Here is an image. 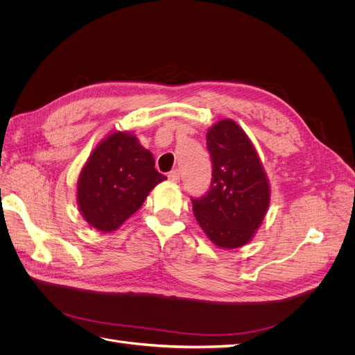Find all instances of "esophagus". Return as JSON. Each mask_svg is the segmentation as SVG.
I'll return each instance as SVG.
<instances>
[{
  "instance_id": "obj_1",
  "label": "esophagus",
  "mask_w": 355,
  "mask_h": 355,
  "mask_svg": "<svg viewBox=\"0 0 355 355\" xmlns=\"http://www.w3.org/2000/svg\"><path fill=\"white\" fill-rule=\"evenodd\" d=\"M167 178H168V180H170V182H175V184H176V182H179V179H180L179 170H171L170 173L167 175Z\"/></svg>"
}]
</instances>
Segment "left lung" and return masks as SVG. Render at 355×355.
I'll return each mask as SVG.
<instances>
[{
  "label": "left lung",
  "mask_w": 355,
  "mask_h": 355,
  "mask_svg": "<svg viewBox=\"0 0 355 355\" xmlns=\"http://www.w3.org/2000/svg\"><path fill=\"white\" fill-rule=\"evenodd\" d=\"M206 139L211 184L206 196L192 198V211L213 244L237 249L261 227L270 207V180L249 136L235 121H218Z\"/></svg>",
  "instance_id": "1"
}]
</instances>
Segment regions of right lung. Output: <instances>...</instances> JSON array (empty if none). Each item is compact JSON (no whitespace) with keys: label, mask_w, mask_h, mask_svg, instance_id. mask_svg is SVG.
<instances>
[{"label":"right lung","mask_w":355,"mask_h":355,"mask_svg":"<svg viewBox=\"0 0 355 355\" xmlns=\"http://www.w3.org/2000/svg\"><path fill=\"white\" fill-rule=\"evenodd\" d=\"M153 154L130 132H114L93 149L77 182V204L84 220L112 232L142 207L159 182Z\"/></svg>","instance_id":"right-lung-1"}]
</instances>
